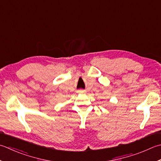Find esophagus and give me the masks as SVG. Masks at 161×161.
Wrapping results in <instances>:
<instances>
[{"instance_id":"esophagus-1","label":"esophagus","mask_w":161,"mask_h":161,"mask_svg":"<svg viewBox=\"0 0 161 161\" xmlns=\"http://www.w3.org/2000/svg\"><path fill=\"white\" fill-rule=\"evenodd\" d=\"M80 93H84L85 91H84V90H80Z\"/></svg>"}]
</instances>
